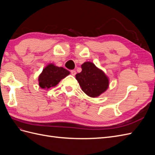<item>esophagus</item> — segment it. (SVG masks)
<instances>
[{"instance_id": "esophagus-1", "label": "esophagus", "mask_w": 155, "mask_h": 155, "mask_svg": "<svg viewBox=\"0 0 155 155\" xmlns=\"http://www.w3.org/2000/svg\"><path fill=\"white\" fill-rule=\"evenodd\" d=\"M70 73H71V74H72V76H74L76 74V72L74 70H71V71H70Z\"/></svg>"}]
</instances>
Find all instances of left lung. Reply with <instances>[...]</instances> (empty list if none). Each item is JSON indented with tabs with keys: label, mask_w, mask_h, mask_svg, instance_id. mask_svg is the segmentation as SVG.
I'll return each mask as SVG.
<instances>
[{
	"label": "left lung",
	"mask_w": 155,
	"mask_h": 155,
	"mask_svg": "<svg viewBox=\"0 0 155 155\" xmlns=\"http://www.w3.org/2000/svg\"><path fill=\"white\" fill-rule=\"evenodd\" d=\"M81 68L82 71L76 75V79L87 95L96 97L107 90L109 79L94 64L86 62L81 65Z\"/></svg>",
	"instance_id": "1"
}]
</instances>
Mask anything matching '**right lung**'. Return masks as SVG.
<instances>
[{"mask_svg": "<svg viewBox=\"0 0 155 155\" xmlns=\"http://www.w3.org/2000/svg\"><path fill=\"white\" fill-rule=\"evenodd\" d=\"M70 74L68 70L63 67H55L50 64L45 68L39 77V86L42 88L48 89L57 85L58 83Z\"/></svg>", "mask_w": 155, "mask_h": 155, "instance_id": "obj_1", "label": "right lung"}]
</instances>
